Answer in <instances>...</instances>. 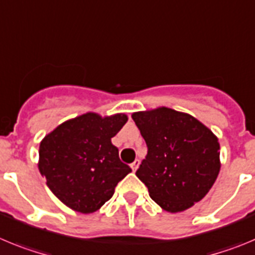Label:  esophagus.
Instances as JSON below:
<instances>
[{"instance_id":"34e87169","label":"esophagus","mask_w":255,"mask_h":255,"mask_svg":"<svg viewBox=\"0 0 255 255\" xmlns=\"http://www.w3.org/2000/svg\"><path fill=\"white\" fill-rule=\"evenodd\" d=\"M138 165H139V160L136 159V160H134V161L132 162V164H130V167H132V170L136 171L137 167H138Z\"/></svg>"}]
</instances>
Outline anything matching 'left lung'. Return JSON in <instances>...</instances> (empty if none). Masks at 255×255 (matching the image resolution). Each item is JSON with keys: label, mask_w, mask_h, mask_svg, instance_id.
<instances>
[{"label": "left lung", "mask_w": 255, "mask_h": 255, "mask_svg": "<svg viewBox=\"0 0 255 255\" xmlns=\"http://www.w3.org/2000/svg\"><path fill=\"white\" fill-rule=\"evenodd\" d=\"M132 118L147 144L136 175L151 198L167 212L201 201L219 175V138L190 114L161 107Z\"/></svg>", "instance_id": "left-lung-1"}]
</instances>
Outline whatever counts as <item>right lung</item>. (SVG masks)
I'll use <instances>...</instances> for the list:
<instances>
[{"label":"right lung","instance_id":"add662e5","mask_svg":"<svg viewBox=\"0 0 255 255\" xmlns=\"http://www.w3.org/2000/svg\"><path fill=\"white\" fill-rule=\"evenodd\" d=\"M127 121L122 113L102 117L90 112L66 121L42 139L39 171L62 203L93 213L112 198L117 184L132 171L112 143Z\"/></svg>","mask_w":255,"mask_h":255}]
</instances>
